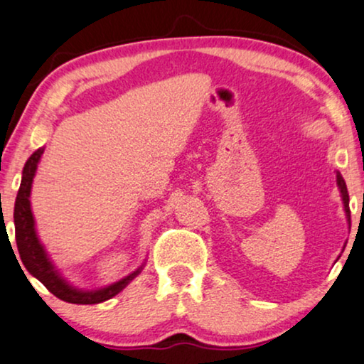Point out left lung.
<instances>
[{"label": "left lung", "mask_w": 364, "mask_h": 364, "mask_svg": "<svg viewBox=\"0 0 364 364\" xmlns=\"http://www.w3.org/2000/svg\"><path fill=\"white\" fill-rule=\"evenodd\" d=\"M336 181H338V188H339V191H341L344 213H346L348 223H349V227H351V211H349V195H348V188H346V183H344L343 176H341V174H339V171H336Z\"/></svg>", "instance_id": "left-lung-1"}]
</instances>
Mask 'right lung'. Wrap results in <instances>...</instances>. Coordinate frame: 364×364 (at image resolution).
<instances>
[{
    "instance_id": "right-lung-1",
    "label": "right lung",
    "mask_w": 364,
    "mask_h": 364,
    "mask_svg": "<svg viewBox=\"0 0 364 364\" xmlns=\"http://www.w3.org/2000/svg\"><path fill=\"white\" fill-rule=\"evenodd\" d=\"M43 151L45 148L36 149L25 163V168H23L21 173V185L15 201L13 218H15V237L18 252H20V259L23 265H25V269L35 279H38L53 296L62 299V301L70 302V304H99V302L109 301V299L117 296L122 289H126L127 284L132 282L141 274L146 262L139 269H136L134 272L126 275V277L117 280V282L109 284L100 289H94V291H84V289L73 287L68 280L62 277L57 267L50 260L43 243L40 242L38 233H36L35 228V216L33 211H31V185H33L36 168H38Z\"/></svg>"
}]
</instances>
